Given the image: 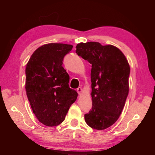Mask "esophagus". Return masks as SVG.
I'll list each match as a JSON object with an SVG mask.
<instances>
[{"label":"esophagus","instance_id":"1","mask_svg":"<svg viewBox=\"0 0 155 155\" xmlns=\"http://www.w3.org/2000/svg\"><path fill=\"white\" fill-rule=\"evenodd\" d=\"M77 92H78V94H81V92H82V88H81V87H78L77 88Z\"/></svg>","mask_w":155,"mask_h":155}]
</instances>
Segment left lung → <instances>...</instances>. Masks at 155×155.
Segmentation results:
<instances>
[{
	"mask_svg": "<svg viewBox=\"0 0 155 155\" xmlns=\"http://www.w3.org/2000/svg\"><path fill=\"white\" fill-rule=\"evenodd\" d=\"M76 52L91 64L92 107L85 114L96 130L111 127L119 118L128 94L130 67L124 54L112 45L90 41L78 44Z\"/></svg>",
	"mask_w": 155,
	"mask_h": 155,
	"instance_id": "left-lung-1",
	"label": "left lung"
}]
</instances>
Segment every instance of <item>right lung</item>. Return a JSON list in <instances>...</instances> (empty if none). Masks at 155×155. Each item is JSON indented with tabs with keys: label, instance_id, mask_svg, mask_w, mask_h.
Wrapping results in <instances>:
<instances>
[{
	"label": "right lung",
	"instance_id": "obj_1",
	"mask_svg": "<svg viewBox=\"0 0 155 155\" xmlns=\"http://www.w3.org/2000/svg\"><path fill=\"white\" fill-rule=\"evenodd\" d=\"M72 46L51 43L33 52L26 68L25 88L33 114L39 121L54 127L65 120L78 94L70 88L69 74L62 66Z\"/></svg>",
	"mask_w": 155,
	"mask_h": 155
}]
</instances>
